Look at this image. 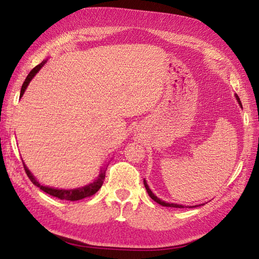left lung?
<instances>
[{
    "mask_svg": "<svg viewBox=\"0 0 259 259\" xmlns=\"http://www.w3.org/2000/svg\"><path fill=\"white\" fill-rule=\"evenodd\" d=\"M236 100H238L239 104L241 105V107H242V104H241V100H240V98L238 97V96H236ZM144 185H145V188H146V191H147V193H148V195H150V196H151V199L154 200L156 203H159V204H161V205H163V207H170V208H184V205H182V204H177V203H168V202H164V201L160 200L159 198H157V196H155V195H154V193H152V191L150 190V187H148V185H147V183H146L145 179H144Z\"/></svg>",
    "mask_w": 259,
    "mask_h": 259,
    "instance_id": "left-lung-1",
    "label": "left lung"
}]
</instances>
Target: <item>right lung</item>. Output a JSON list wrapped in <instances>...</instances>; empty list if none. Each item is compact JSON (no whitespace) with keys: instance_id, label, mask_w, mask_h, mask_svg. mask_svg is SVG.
I'll list each match as a JSON object with an SVG mask.
<instances>
[{"instance_id":"right-lung-1","label":"right lung","mask_w":259,"mask_h":259,"mask_svg":"<svg viewBox=\"0 0 259 259\" xmlns=\"http://www.w3.org/2000/svg\"><path fill=\"white\" fill-rule=\"evenodd\" d=\"M46 61L47 60L42 61L41 64H38L37 66H35L32 69V71L29 72L27 77L25 78V82L23 83V87H21V90H20V98L23 97L26 88H27V85L29 84L30 80H32V78L35 76V74L40 71L41 67L46 64ZM23 164H24V169H25L26 174H27L28 178L30 179V182H32L35 186H37L38 188H40V190L48 193V194H50L52 196H56V198H58L60 200H67V201H77V200L89 198V196L94 195L95 193L98 192L99 188L102 187L103 183H104V179H105V171H106V170H100V174H99L98 178L96 179L94 183L89 184V185H85V186L80 187V188H75V190H58V188L48 187V186H45V185H42V184L38 183L36 179H35L33 175L30 174V171L28 170L27 166L25 165V163H23Z\"/></svg>"}]
</instances>
